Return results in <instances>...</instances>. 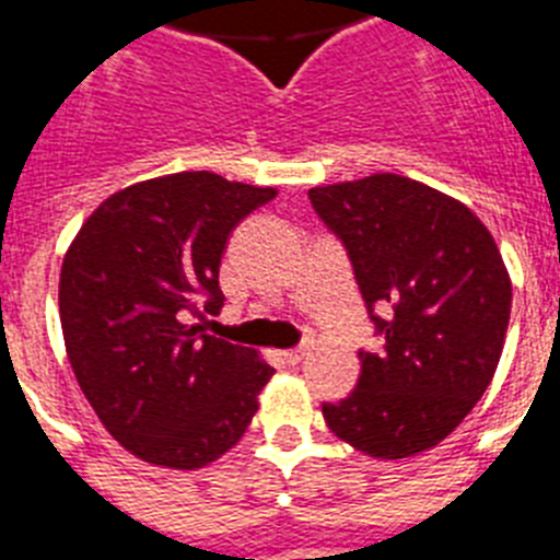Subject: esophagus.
Listing matches in <instances>:
<instances>
[{
	"instance_id": "1",
	"label": "esophagus",
	"mask_w": 560,
	"mask_h": 560,
	"mask_svg": "<svg viewBox=\"0 0 560 560\" xmlns=\"http://www.w3.org/2000/svg\"><path fill=\"white\" fill-rule=\"evenodd\" d=\"M307 355V347H295V350H284L281 352V359H284V364H299V361Z\"/></svg>"
}]
</instances>
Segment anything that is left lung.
Returning a JSON list of instances; mask_svg holds the SVG:
<instances>
[{"label":"left lung","instance_id":"8db88e82","mask_svg":"<svg viewBox=\"0 0 560 560\" xmlns=\"http://www.w3.org/2000/svg\"><path fill=\"white\" fill-rule=\"evenodd\" d=\"M316 215L352 265L378 350L350 396L322 404L338 439L373 458L444 441L495 375L512 284L490 230L462 201L396 176L313 187Z\"/></svg>","mask_w":560,"mask_h":560}]
</instances>
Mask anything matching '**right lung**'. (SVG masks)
<instances>
[{"instance_id":"add662e5","label":"right lung","mask_w":560,"mask_h":560,"mask_svg":"<svg viewBox=\"0 0 560 560\" xmlns=\"http://www.w3.org/2000/svg\"><path fill=\"white\" fill-rule=\"evenodd\" d=\"M272 187L208 171L173 173L102 201L70 244L59 316L84 398L142 462L199 469L250 427L276 370L190 318L224 304L230 233Z\"/></svg>"}]
</instances>
